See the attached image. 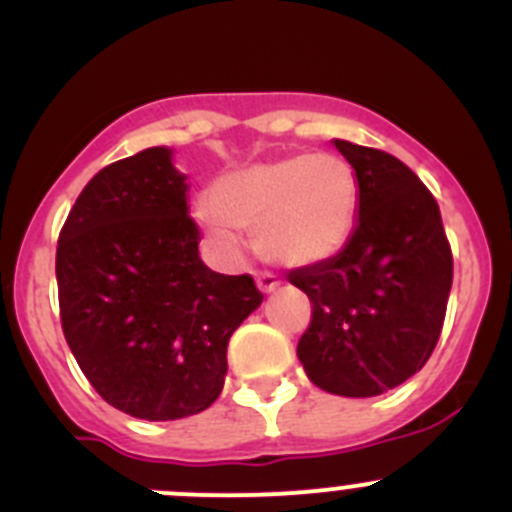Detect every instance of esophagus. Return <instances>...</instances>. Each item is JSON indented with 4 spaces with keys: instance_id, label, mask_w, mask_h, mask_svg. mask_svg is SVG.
I'll use <instances>...</instances> for the list:
<instances>
[{
    "instance_id": "34e87169",
    "label": "esophagus",
    "mask_w": 512,
    "mask_h": 512,
    "mask_svg": "<svg viewBox=\"0 0 512 512\" xmlns=\"http://www.w3.org/2000/svg\"><path fill=\"white\" fill-rule=\"evenodd\" d=\"M278 288H280V283L275 280V275H270V272H262V275H257V290H260L262 295L275 293Z\"/></svg>"
}]
</instances>
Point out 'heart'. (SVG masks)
Instances as JSON below:
<instances>
[{
  "label": "heart",
  "instance_id": "b5f03b06",
  "mask_svg": "<svg viewBox=\"0 0 512 512\" xmlns=\"http://www.w3.org/2000/svg\"><path fill=\"white\" fill-rule=\"evenodd\" d=\"M356 169L333 154H290L219 176L209 207L197 212L207 240L224 257L240 252L237 229H255L257 252L285 270L336 260L358 222Z\"/></svg>",
  "mask_w": 512,
  "mask_h": 512
}]
</instances>
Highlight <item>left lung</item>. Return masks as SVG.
Returning a JSON list of instances; mask_svg holds the SVG:
<instances>
[{
	"instance_id": "8db88e82",
	"label": "left lung",
	"mask_w": 512,
	"mask_h": 512,
	"mask_svg": "<svg viewBox=\"0 0 512 512\" xmlns=\"http://www.w3.org/2000/svg\"><path fill=\"white\" fill-rule=\"evenodd\" d=\"M361 202L336 260L288 275L313 303L298 358L328 394L366 399L412 379L432 356L452 288V252L434 197L391 154L333 138Z\"/></svg>"
}]
</instances>
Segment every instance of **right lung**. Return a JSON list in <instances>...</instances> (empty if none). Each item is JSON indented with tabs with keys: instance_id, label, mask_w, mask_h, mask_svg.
Wrapping results in <instances>:
<instances>
[{
	"instance_id": "right-lung-1",
	"label": "right lung",
	"mask_w": 512,
	"mask_h": 512,
	"mask_svg": "<svg viewBox=\"0 0 512 512\" xmlns=\"http://www.w3.org/2000/svg\"><path fill=\"white\" fill-rule=\"evenodd\" d=\"M189 181L169 146L100 169L57 240L65 341L111 407L148 422L191 417L227 376V343L262 295L199 257Z\"/></svg>"
}]
</instances>
